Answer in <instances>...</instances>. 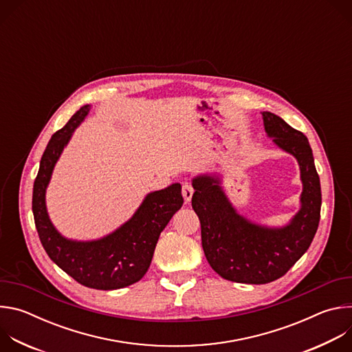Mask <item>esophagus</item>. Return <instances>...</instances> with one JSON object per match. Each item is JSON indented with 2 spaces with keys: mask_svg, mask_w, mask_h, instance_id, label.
Here are the masks:
<instances>
[{
  "mask_svg": "<svg viewBox=\"0 0 352 352\" xmlns=\"http://www.w3.org/2000/svg\"><path fill=\"white\" fill-rule=\"evenodd\" d=\"M192 195H193V188L190 185V182H184L182 184V196H184V200L185 204H189L190 199H192Z\"/></svg>",
  "mask_w": 352,
  "mask_h": 352,
  "instance_id": "34e87169",
  "label": "esophagus"
}]
</instances>
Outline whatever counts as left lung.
<instances>
[{
    "instance_id": "obj_1",
    "label": "left lung",
    "mask_w": 352,
    "mask_h": 352,
    "mask_svg": "<svg viewBox=\"0 0 352 352\" xmlns=\"http://www.w3.org/2000/svg\"><path fill=\"white\" fill-rule=\"evenodd\" d=\"M262 118L267 136L299 166L300 208L285 226L269 227L239 214L220 174L192 178V208L200 220L205 256L219 276L243 284H266L284 276L308 250L320 220V179L308 138L273 113L263 111Z\"/></svg>"
}]
</instances>
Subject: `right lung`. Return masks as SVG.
<instances>
[{"mask_svg": "<svg viewBox=\"0 0 352 352\" xmlns=\"http://www.w3.org/2000/svg\"><path fill=\"white\" fill-rule=\"evenodd\" d=\"M91 106L80 107L67 125L50 139L33 185L32 210L47 255L79 284L96 289H117L139 281L147 272L162 231L181 209V184L150 192L133 216L113 232L91 241L64 236L50 220L45 192L54 167L75 129Z\"/></svg>", "mask_w": 352, "mask_h": 352, "instance_id": "obj_1", "label": "right lung"}]
</instances>
